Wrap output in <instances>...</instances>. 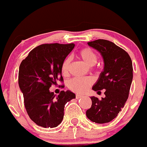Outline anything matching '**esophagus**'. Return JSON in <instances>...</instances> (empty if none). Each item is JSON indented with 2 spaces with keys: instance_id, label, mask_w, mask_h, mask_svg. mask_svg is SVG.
Instances as JSON below:
<instances>
[{
  "instance_id": "esophagus-1",
  "label": "esophagus",
  "mask_w": 147,
  "mask_h": 147,
  "mask_svg": "<svg viewBox=\"0 0 147 147\" xmlns=\"http://www.w3.org/2000/svg\"><path fill=\"white\" fill-rule=\"evenodd\" d=\"M82 97H84V96L81 95V94H77L76 95V98L77 99H79V98H82Z\"/></svg>"
}]
</instances>
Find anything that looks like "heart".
I'll use <instances>...</instances> for the list:
<instances>
[{"mask_svg": "<svg viewBox=\"0 0 147 147\" xmlns=\"http://www.w3.org/2000/svg\"><path fill=\"white\" fill-rule=\"evenodd\" d=\"M78 55L81 60L88 66H94L98 60L96 53L92 49L88 48L81 49L79 51ZM69 59H65L61 66V72L63 75L66 76L69 74ZM92 83L93 80L91 78H74L69 82V88L74 92L83 93L88 89Z\"/></svg>", "mask_w": 147, "mask_h": 147, "instance_id": "obj_1", "label": "heart"}]
</instances>
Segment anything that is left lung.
<instances>
[{
  "label": "left lung",
  "instance_id": "left-lung-1",
  "mask_svg": "<svg viewBox=\"0 0 147 147\" xmlns=\"http://www.w3.org/2000/svg\"><path fill=\"white\" fill-rule=\"evenodd\" d=\"M88 45L99 52L104 63L92 89L106 91L105 97L101 99L91 97L92 105L86 114L93 122L108 123L117 117L129 96L133 79L131 59L123 49L109 40L98 39L88 42Z\"/></svg>",
  "mask_w": 147,
  "mask_h": 147
}]
</instances>
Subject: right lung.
<instances>
[{
	"instance_id": "right-lung-1",
	"label": "right lung",
	"mask_w": 147,
	"mask_h": 147,
	"mask_svg": "<svg viewBox=\"0 0 147 147\" xmlns=\"http://www.w3.org/2000/svg\"><path fill=\"white\" fill-rule=\"evenodd\" d=\"M75 44H43L33 49L19 66L18 85L30 119L44 128L61 123L65 104L76 98L71 91H61L56 96L49 91L52 84L63 81L61 66Z\"/></svg>"
}]
</instances>
